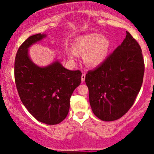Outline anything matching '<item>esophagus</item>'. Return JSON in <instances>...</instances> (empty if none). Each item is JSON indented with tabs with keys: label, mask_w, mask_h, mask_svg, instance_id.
<instances>
[{
	"label": "esophagus",
	"mask_w": 154,
	"mask_h": 154,
	"mask_svg": "<svg viewBox=\"0 0 154 154\" xmlns=\"http://www.w3.org/2000/svg\"><path fill=\"white\" fill-rule=\"evenodd\" d=\"M85 79V74H82L81 76V80H82V82H84Z\"/></svg>",
	"instance_id": "obj_1"
}]
</instances>
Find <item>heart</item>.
<instances>
[{
    "mask_svg": "<svg viewBox=\"0 0 154 154\" xmlns=\"http://www.w3.org/2000/svg\"><path fill=\"white\" fill-rule=\"evenodd\" d=\"M109 48V40L98 33L78 37L74 43V50L78 54H85L84 61L88 66H98L105 59ZM73 51L68 53L70 59H75L77 54Z\"/></svg>",
    "mask_w": 154,
    "mask_h": 154,
    "instance_id": "heart-1",
    "label": "heart"
}]
</instances>
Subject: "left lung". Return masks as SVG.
<instances>
[{"instance_id": "8db88e82", "label": "left lung", "mask_w": 154, "mask_h": 154, "mask_svg": "<svg viewBox=\"0 0 154 154\" xmlns=\"http://www.w3.org/2000/svg\"><path fill=\"white\" fill-rule=\"evenodd\" d=\"M126 38L112 54L85 76L93 112L98 119L114 121L132 107L143 79L145 65L140 45Z\"/></svg>"}]
</instances>
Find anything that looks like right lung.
<instances>
[{"label": "right lung", "mask_w": 154, "mask_h": 154, "mask_svg": "<svg viewBox=\"0 0 154 154\" xmlns=\"http://www.w3.org/2000/svg\"><path fill=\"white\" fill-rule=\"evenodd\" d=\"M46 37H29L17 51L14 78L22 103L38 121L57 125L66 117L72 93L81 82L79 70L65 69L58 61L45 67L35 65L28 55V48Z\"/></svg>", "instance_id": "obj_1"}]
</instances>
